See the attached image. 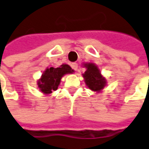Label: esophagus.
I'll return each mask as SVG.
<instances>
[{"instance_id":"1","label":"esophagus","mask_w":149,"mask_h":149,"mask_svg":"<svg viewBox=\"0 0 149 149\" xmlns=\"http://www.w3.org/2000/svg\"><path fill=\"white\" fill-rule=\"evenodd\" d=\"M71 67H72V69H74L75 71H77V68H78V64H77V63H72V64H71Z\"/></svg>"}]
</instances>
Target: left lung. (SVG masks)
<instances>
[{
	"instance_id": "obj_1",
	"label": "left lung",
	"mask_w": 149,
	"mask_h": 149,
	"mask_svg": "<svg viewBox=\"0 0 149 149\" xmlns=\"http://www.w3.org/2000/svg\"><path fill=\"white\" fill-rule=\"evenodd\" d=\"M82 67L86 68L82 74L86 86L95 93H100L107 85L105 77L101 74L100 68L94 63H83Z\"/></svg>"
}]
</instances>
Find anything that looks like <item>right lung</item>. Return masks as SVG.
Wrapping results in <instances>:
<instances>
[{"instance_id":"add662e5","label":"right lung","mask_w":149,"mask_h":149,"mask_svg":"<svg viewBox=\"0 0 149 149\" xmlns=\"http://www.w3.org/2000/svg\"><path fill=\"white\" fill-rule=\"evenodd\" d=\"M74 70L68 64H62L58 68H47L37 81L39 91L45 95H51L58 89L62 77L67 74H72Z\"/></svg>"}]
</instances>
